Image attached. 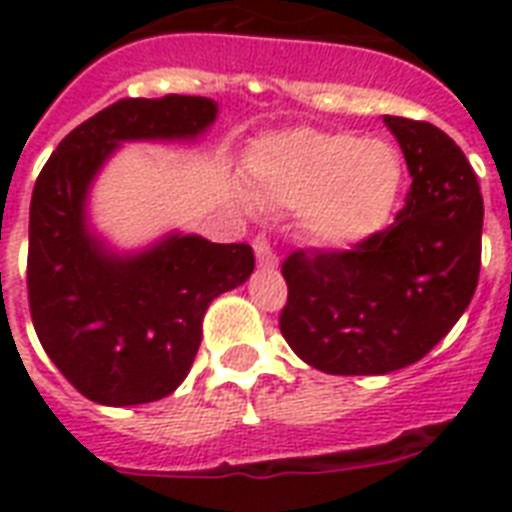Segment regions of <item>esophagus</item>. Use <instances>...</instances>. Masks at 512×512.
Returning a JSON list of instances; mask_svg holds the SVG:
<instances>
[{
    "label": "esophagus",
    "mask_w": 512,
    "mask_h": 512,
    "mask_svg": "<svg viewBox=\"0 0 512 512\" xmlns=\"http://www.w3.org/2000/svg\"><path fill=\"white\" fill-rule=\"evenodd\" d=\"M252 247H255V255H257V263L260 265H279V255H276V249H273V241L265 236V233H257L255 241H252Z\"/></svg>",
    "instance_id": "1"
}]
</instances>
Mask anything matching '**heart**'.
<instances>
[{"mask_svg": "<svg viewBox=\"0 0 512 512\" xmlns=\"http://www.w3.org/2000/svg\"><path fill=\"white\" fill-rule=\"evenodd\" d=\"M263 196L299 209L305 236L345 249L369 239L396 209L404 159L390 140L348 130H295L257 148Z\"/></svg>", "mask_w": 512, "mask_h": 512, "instance_id": "obj_1", "label": "heart"}]
</instances>
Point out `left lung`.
<instances>
[{
	"label": "left lung",
	"mask_w": 512,
	"mask_h": 512,
	"mask_svg": "<svg viewBox=\"0 0 512 512\" xmlns=\"http://www.w3.org/2000/svg\"><path fill=\"white\" fill-rule=\"evenodd\" d=\"M412 188L380 233L345 252L297 249L284 260L289 297L279 327L289 348L327 374H388L420 361L473 300L484 199L446 132L385 116Z\"/></svg>",
	"instance_id": "8db88e82"
}]
</instances>
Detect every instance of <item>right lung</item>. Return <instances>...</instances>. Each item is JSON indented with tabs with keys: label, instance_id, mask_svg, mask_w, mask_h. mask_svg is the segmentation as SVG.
Returning a JSON list of instances; mask_svg holds the SVG:
<instances>
[{
	"label": "right lung",
	"instance_id": "1",
	"mask_svg": "<svg viewBox=\"0 0 512 512\" xmlns=\"http://www.w3.org/2000/svg\"><path fill=\"white\" fill-rule=\"evenodd\" d=\"M217 103L193 95L127 98L71 130L44 164L28 217V305L63 377L95 404L159 401L191 372L209 303L255 271L249 244L172 231L116 252L92 231L87 199L130 140H196Z\"/></svg>",
	"mask_w": 512,
	"mask_h": 512
}]
</instances>
